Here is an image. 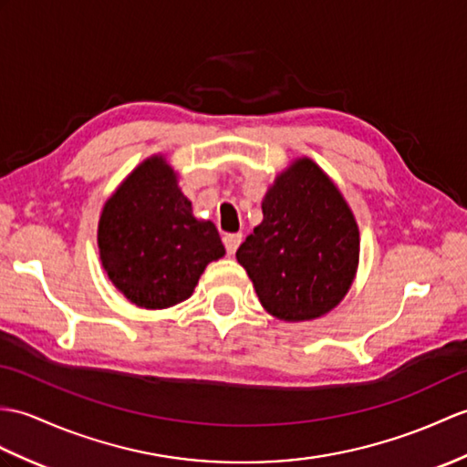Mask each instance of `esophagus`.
Returning a JSON list of instances; mask_svg holds the SVG:
<instances>
[{
  "label": "esophagus",
  "mask_w": 467,
  "mask_h": 467,
  "mask_svg": "<svg viewBox=\"0 0 467 467\" xmlns=\"http://www.w3.org/2000/svg\"><path fill=\"white\" fill-rule=\"evenodd\" d=\"M224 246H226V253L229 254H234L236 253V248L241 246V243H243V234L241 233H233V234H226L224 238Z\"/></svg>",
  "instance_id": "34e87169"
}]
</instances>
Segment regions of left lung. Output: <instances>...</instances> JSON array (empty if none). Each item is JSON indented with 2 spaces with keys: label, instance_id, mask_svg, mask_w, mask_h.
I'll use <instances>...</instances> for the list:
<instances>
[{
  "label": "left lung",
  "instance_id": "obj_1",
  "mask_svg": "<svg viewBox=\"0 0 467 467\" xmlns=\"http://www.w3.org/2000/svg\"><path fill=\"white\" fill-rule=\"evenodd\" d=\"M236 260L260 305L278 320H314L340 305L360 263V231L318 162L298 157L278 172L263 199V223Z\"/></svg>",
  "mask_w": 467,
  "mask_h": 467
}]
</instances>
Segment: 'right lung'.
I'll use <instances>...</instances> for the list:
<instances>
[{
	"label": "right lung",
	"mask_w": 467,
	"mask_h": 467,
	"mask_svg": "<svg viewBox=\"0 0 467 467\" xmlns=\"http://www.w3.org/2000/svg\"><path fill=\"white\" fill-rule=\"evenodd\" d=\"M97 246L113 286L147 310L187 300L207 265L224 256L216 226L192 214L179 172L161 153L139 162L107 199Z\"/></svg>",
	"instance_id": "add662e5"
}]
</instances>
